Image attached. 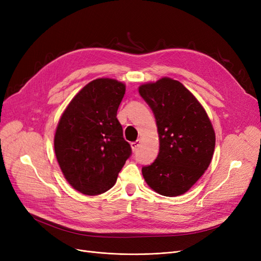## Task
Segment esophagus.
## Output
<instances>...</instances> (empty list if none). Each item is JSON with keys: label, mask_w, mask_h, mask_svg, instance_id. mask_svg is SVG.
<instances>
[{"label": "esophagus", "mask_w": 261, "mask_h": 261, "mask_svg": "<svg viewBox=\"0 0 261 261\" xmlns=\"http://www.w3.org/2000/svg\"><path fill=\"white\" fill-rule=\"evenodd\" d=\"M139 145H140V140H136V141H134V143H130V147H132L133 151H136Z\"/></svg>", "instance_id": "esophagus-1"}]
</instances>
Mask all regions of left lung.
Returning a JSON list of instances; mask_svg holds the SVG:
<instances>
[{"mask_svg":"<svg viewBox=\"0 0 261 261\" xmlns=\"http://www.w3.org/2000/svg\"><path fill=\"white\" fill-rule=\"evenodd\" d=\"M140 96L152 109L159 134V154L141 172L158 194H185L208 169L216 146V133L206 110L178 81L162 77L141 84Z\"/></svg>","mask_w":261,"mask_h":261,"instance_id":"1","label":"left lung"}]
</instances>
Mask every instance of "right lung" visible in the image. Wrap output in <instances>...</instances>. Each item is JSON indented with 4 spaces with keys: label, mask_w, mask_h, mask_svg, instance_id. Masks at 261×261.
<instances>
[{
    "label": "right lung",
    "mask_w": 261,
    "mask_h": 261,
    "mask_svg": "<svg viewBox=\"0 0 261 261\" xmlns=\"http://www.w3.org/2000/svg\"><path fill=\"white\" fill-rule=\"evenodd\" d=\"M125 90L123 82L97 78L77 92L60 117L55 155L68 184L84 195L112 188L130 155L116 117Z\"/></svg>",
    "instance_id": "obj_1"
}]
</instances>
